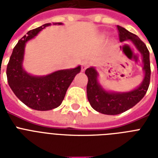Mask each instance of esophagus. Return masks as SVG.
Instances as JSON below:
<instances>
[{
    "label": "esophagus",
    "instance_id": "34e87169",
    "mask_svg": "<svg viewBox=\"0 0 158 158\" xmlns=\"http://www.w3.org/2000/svg\"><path fill=\"white\" fill-rule=\"evenodd\" d=\"M89 66V62H87V61H84L83 62V63H82V64H81V70L83 72L84 71V70H85V69H87V68H88V67Z\"/></svg>",
    "mask_w": 158,
    "mask_h": 158
}]
</instances>
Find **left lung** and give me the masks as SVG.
<instances>
[{"label": "left lung", "instance_id": "obj_1", "mask_svg": "<svg viewBox=\"0 0 158 158\" xmlns=\"http://www.w3.org/2000/svg\"><path fill=\"white\" fill-rule=\"evenodd\" d=\"M117 29L120 42L130 41L142 55L144 79L142 84L132 91L126 93H110L106 91L98 84V74L95 68H88L85 70V74L89 79L87 84L88 100L94 110L105 115H118L132 108L144 97L150 84L151 68L149 52L146 45L137 35L130 33L125 28L118 25Z\"/></svg>", "mask_w": 158, "mask_h": 158}]
</instances>
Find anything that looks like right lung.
<instances>
[{"label": "right lung", "instance_id": "1", "mask_svg": "<svg viewBox=\"0 0 158 158\" xmlns=\"http://www.w3.org/2000/svg\"><path fill=\"white\" fill-rule=\"evenodd\" d=\"M49 25L51 23H45L28 31L27 35L19 40L6 69L9 86L14 94L23 103L37 110H49L58 107L75 75L81 70L79 65L74 69L57 70L46 76H33L23 69L25 43Z\"/></svg>", "mask_w": 158, "mask_h": 158}]
</instances>
